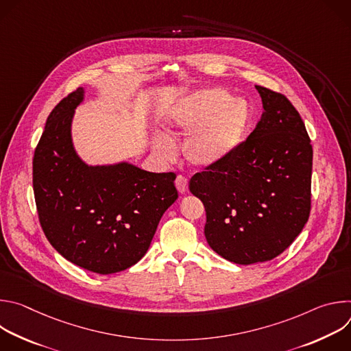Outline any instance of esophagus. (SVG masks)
<instances>
[{
	"label": "esophagus",
	"mask_w": 351,
	"mask_h": 351,
	"mask_svg": "<svg viewBox=\"0 0 351 351\" xmlns=\"http://www.w3.org/2000/svg\"><path fill=\"white\" fill-rule=\"evenodd\" d=\"M175 184H176V189L179 190V193L184 194V193L187 191V187H189V182H187V179H186L184 176L179 175V176L176 178V180H175Z\"/></svg>",
	"instance_id": "1"
}]
</instances>
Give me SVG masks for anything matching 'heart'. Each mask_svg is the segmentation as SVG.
I'll list each match as a JSON object with an SVG mask.
<instances>
[{"mask_svg":"<svg viewBox=\"0 0 351 351\" xmlns=\"http://www.w3.org/2000/svg\"><path fill=\"white\" fill-rule=\"evenodd\" d=\"M171 126L193 132L184 143V156L195 167L210 168L228 160L241 144L252 122V110L241 98L223 88H204L180 99L171 112ZM162 158H172V141L161 134L153 140Z\"/></svg>","mask_w":351,"mask_h":351,"instance_id":"obj_1","label":"heart"}]
</instances>
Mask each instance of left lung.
<instances>
[{"label":"left lung","mask_w":351,"mask_h":351,"mask_svg":"<svg viewBox=\"0 0 351 351\" xmlns=\"http://www.w3.org/2000/svg\"><path fill=\"white\" fill-rule=\"evenodd\" d=\"M256 88L264 107L256 129L228 160L189 184L204 204L210 247L241 265L282 254L311 211L313 145L304 122L283 94Z\"/></svg>","instance_id":"obj_1"}]
</instances>
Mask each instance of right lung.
Here are the masks:
<instances>
[{
    "label": "right lung",
    "instance_id": "add662e5",
    "mask_svg": "<svg viewBox=\"0 0 351 351\" xmlns=\"http://www.w3.org/2000/svg\"><path fill=\"white\" fill-rule=\"evenodd\" d=\"M79 87L48 115L34 149L33 190L48 241L72 264L101 275L130 268L152 244L176 202V175L132 164L88 167L75 153L71 123Z\"/></svg>",
    "mask_w": 351,
    "mask_h": 351
}]
</instances>
